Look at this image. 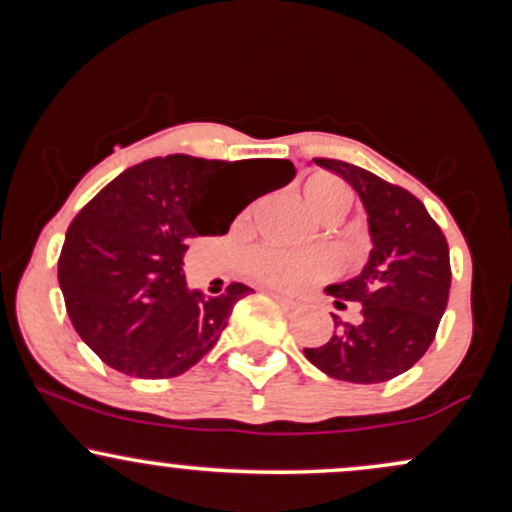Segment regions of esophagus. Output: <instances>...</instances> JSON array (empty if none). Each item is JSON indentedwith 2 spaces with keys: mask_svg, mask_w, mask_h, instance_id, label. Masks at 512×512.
I'll return each mask as SVG.
<instances>
[{
  "mask_svg": "<svg viewBox=\"0 0 512 512\" xmlns=\"http://www.w3.org/2000/svg\"><path fill=\"white\" fill-rule=\"evenodd\" d=\"M269 293V296H272V298H276V301H279L281 305H286V308H296V301H293V298H289V296H284V293H279V291H272V289H269L267 291Z\"/></svg>",
  "mask_w": 512,
  "mask_h": 512,
  "instance_id": "esophagus-1",
  "label": "esophagus"
}]
</instances>
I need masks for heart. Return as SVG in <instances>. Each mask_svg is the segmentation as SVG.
Returning <instances> with one entry per match:
<instances>
[{"mask_svg":"<svg viewBox=\"0 0 512 512\" xmlns=\"http://www.w3.org/2000/svg\"><path fill=\"white\" fill-rule=\"evenodd\" d=\"M303 199L320 219H339L351 204V187L332 173H313L303 182ZM245 269L257 281L284 291H301L308 284L327 279L334 260L327 252H289L281 248H252L245 255Z\"/></svg>","mask_w":512,"mask_h":512,"instance_id":"b5f03b06","label":"heart"}]
</instances>
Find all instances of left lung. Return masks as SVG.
Listing matches in <instances>:
<instances>
[{"mask_svg": "<svg viewBox=\"0 0 512 512\" xmlns=\"http://www.w3.org/2000/svg\"><path fill=\"white\" fill-rule=\"evenodd\" d=\"M344 178L368 211V264L356 279L327 286L339 310L358 303L361 320L334 317L330 342L305 349L322 373L346 383H385L409 370L431 346L450 293L448 240L421 199L366 168L313 158Z\"/></svg>", "mask_w": 512, "mask_h": 512, "instance_id": "8db88e82", "label": "left lung"}]
</instances>
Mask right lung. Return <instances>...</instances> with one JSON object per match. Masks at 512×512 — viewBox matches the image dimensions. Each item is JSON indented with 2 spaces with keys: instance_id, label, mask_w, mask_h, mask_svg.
I'll list each match as a JSON object with an SVG mask.
<instances>
[{
  "instance_id": "obj_1",
  "label": "right lung",
  "mask_w": 512,
  "mask_h": 512,
  "mask_svg": "<svg viewBox=\"0 0 512 512\" xmlns=\"http://www.w3.org/2000/svg\"><path fill=\"white\" fill-rule=\"evenodd\" d=\"M296 173L286 158L158 156L127 168L76 214L57 276L69 320L103 363L134 378H175L214 349L250 286L187 291L190 240L223 236L252 199Z\"/></svg>"
}]
</instances>
